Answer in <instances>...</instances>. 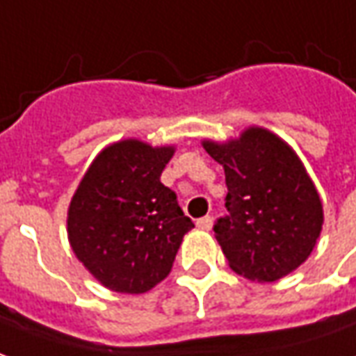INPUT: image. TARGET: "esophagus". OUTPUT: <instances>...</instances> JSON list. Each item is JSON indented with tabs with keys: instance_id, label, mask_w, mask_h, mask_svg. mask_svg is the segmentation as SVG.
<instances>
[{
	"instance_id": "obj_1",
	"label": "esophagus",
	"mask_w": 356,
	"mask_h": 356,
	"mask_svg": "<svg viewBox=\"0 0 356 356\" xmlns=\"http://www.w3.org/2000/svg\"><path fill=\"white\" fill-rule=\"evenodd\" d=\"M212 224H214L212 216H202V218L197 220V228L200 229H210L212 228Z\"/></svg>"
}]
</instances>
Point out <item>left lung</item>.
Returning <instances> with one entry per match:
<instances>
[{
    "label": "left lung",
    "instance_id": "8db88e82",
    "mask_svg": "<svg viewBox=\"0 0 356 356\" xmlns=\"http://www.w3.org/2000/svg\"><path fill=\"white\" fill-rule=\"evenodd\" d=\"M226 173V210L214 234L238 275L275 282L310 257L323 209L298 156L277 134L248 128L226 144L202 142Z\"/></svg>",
    "mask_w": 356,
    "mask_h": 356
}]
</instances>
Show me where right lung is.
I'll return each mask as SVG.
<instances>
[{
  "instance_id": "1",
  "label": "right lung",
  "mask_w": 356,
  "mask_h": 356,
  "mask_svg": "<svg viewBox=\"0 0 356 356\" xmlns=\"http://www.w3.org/2000/svg\"><path fill=\"white\" fill-rule=\"evenodd\" d=\"M175 147L120 140L89 165L67 209L76 257L103 286L142 294L165 279L195 228L159 177Z\"/></svg>"
}]
</instances>
